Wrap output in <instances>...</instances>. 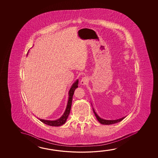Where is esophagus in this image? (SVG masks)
<instances>
[{"mask_svg":"<svg viewBox=\"0 0 158 158\" xmlns=\"http://www.w3.org/2000/svg\"><path fill=\"white\" fill-rule=\"evenodd\" d=\"M88 81H89L88 78L85 77H83V78L81 79V80L80 81V84H81V85H85V84H87V83H88Z\"/></svg>","mask_w":158,"mask_h":158,"instance_id":"34e87169","label":"esophagus"}]
</instances>
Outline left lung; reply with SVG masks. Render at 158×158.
<instances>
[{
  "instance_id": "left-lung-1",
  "label": "left lung",
  "mask_w": 158,
  "mask_h": 158,
  "mask_svg": "<svg viewBox=\"0 0 158 158\" xmlns=\"http://www.w3.org/2000/svg\"><path fill=\"white\" fill-rule=\"evenodd\" d=\"M93 112L94 114H95V115L96 118L98 120V121L100 123L102 124H114V123H118L119 122L121 121L125 118V117H122V118H120V119H116V120H106V119L101 118L100 117L98 116V115L95 112V110L94 109Z\"/></svg>"
}]
</instances>
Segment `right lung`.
Here are the masks:
<instances>
[{"mask_svg":"<svg viewBox=\"0 0 158 158\" xmlns=\"http://www.w3.org/2000/svg\"><path fill=\"white\" fill-rule=\"evenodd\" d=\"M78 80H77L75 83L73 84L70 88V90L69 91V98L68 101L67 106V108L65 111L64 113L63 114L62 116L59 119H57L56 121H48V120H44V119H39L42 122H43L44 124H47L50 126H60L63 124H64L65 122L67 119L69 114H70L71 106H72V102L73 96L74 95V92L75 89L78 87Z\"/></svg>","mask_w":158,"mask_h":158,"instance_id":"right-lung-1","label":"right lung"}]
</instances>
